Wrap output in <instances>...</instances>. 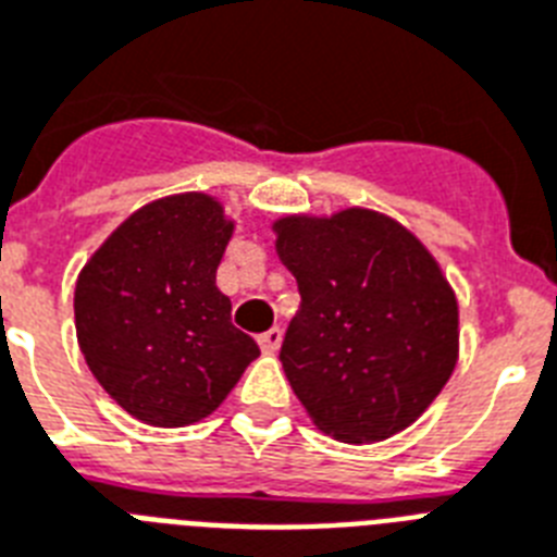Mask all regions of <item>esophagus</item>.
Instances as JSON below:
<instances>
[{
  "label": "esophagus",
  "mask_w": 557,
  "mask_h": 557,
  "mask_svg": "<svg viewBox=\"0 0 557 557\" xmlns=\"http://www.w3.org/2000/svg\"><path fill=\"white\" fill-rule=\"evenodd\" d=\"M257 343H260V349L265 351V355H274V351L280 349V343H283V329H269V332H263L260 337H257Z\"/></svg>",
  "instance_id": "obj_1"
}]
</instances>
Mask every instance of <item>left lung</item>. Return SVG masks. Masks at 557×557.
I'll list each match as a JSON object with an SVG mask.
<instances>
[{"mask_svg": "<svg viewBox=\"0 0 557 557\" xmlns=\"http://www.w3.org/2000/svg\"><path fill=\"white\" fill-rule=\"evenodd\" d=\"M274 232L300 288L280 349L294 395L343 443L397 435L458 363V300L441 265L404 225L366 208L283 216Z\"/></svg>", "mask_w": 557, "mask_h": 557, "instance_id": "obj_1", "label": "left lung"}]
</instances>
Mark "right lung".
<instances>
[{
  "label": "right lung",
  "mask_w": 557,
  "mask_h": 557,
  "mask_svg": "<svg viewBox=\"0 0 557 557\" xmlns=\"http://www.w3.org/2000/svg\"><path fill=\"white\" fill-rule=\"evenodd\" d=\"M232 232L214 197H165L134 211L76 280L85 363L143 423L174 429L208 418L260 355L216 288Z\"/></svg>",
  "instance_id": "1"
}]
</instances>
